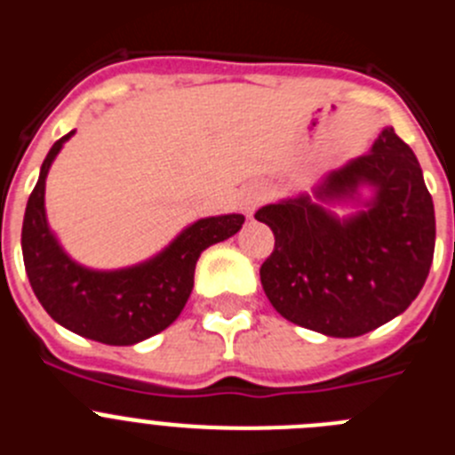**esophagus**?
Masks as SVG:
<instances>
[{
    "instance_id": "obj_1",
    "label": "esophagus",
    "mask_w": 455,
    "mask_h": 455,
    "mask_svg": "<svg viewBox=\"0 0 455 455\" xmlns=\"http://www.w3.org/2000/svg\"><path fill=\"white\" fill-rule=\"evenodd\" d=\"M264 200H267V188L259 187V184H255V187H248L246 191H243V196H241V204H243V212H246V216L255 214V209L259 207Z\"/></svg>"
}]
</instances>
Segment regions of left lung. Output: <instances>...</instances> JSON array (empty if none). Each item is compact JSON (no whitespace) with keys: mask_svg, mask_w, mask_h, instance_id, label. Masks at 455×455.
Returning a JSON list of instances; mask_svg holds the SVG:
<instances>
[{"mask_svg":"<svg viewBox=\"0 0 455 455\" xmlns=\"http://www.w3.org/2000/svg\"><path fill=\"white\" fill-rule=\"evenodd\" d=\"M371 186L369 201L359 188ZM363 209L337 220L325 204ZM275 236L259 268L273 307L328 337H360L408 309L424 287L435 251V209L408 143L385 127L371 152L331 171L315 198L257 209Z\"/></svg>","mask_w":455,"mask_h":455,"instance_id":"1","label":"left lung"}]
</instances>
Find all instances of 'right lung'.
<instances>
[{"label": "right lung", "mask_w": 455, "mask_h": 455, "mask_svg": "<svg viewBox=\"0 0 455 455\" xmlns=\"http://www.w3.org/2000/svg\"><path fill=\"white\" fill-rule=\"evenodd\" d=\"M52 146L27 203L22 257L36 299L68 331L108 347H132L166 331L187 305L200 252L241 230L243 216H209L188 225L171 246L143 264L92 271L68 257L45 216V180L70 136Z\"/></svg>", "instance_id": "obj_1"}]
</instances>
